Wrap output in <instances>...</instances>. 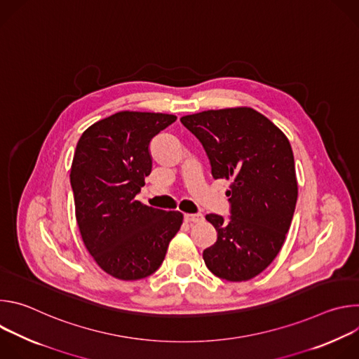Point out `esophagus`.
Masks as SVG:
<instances>
[{
  "mask_svg": "<svg viewBox=\"0 0 359 359\" xmlns=\"http://www.w3.org/2000/svg\"><path fill=\"white\" fill-rule=\"evenodd\" d=\"M184 220L187 222V223H198V222H201L203 220V216L201 215H184Z\"/></svg>",
  "mask_w": 359,
  "mask_h": 359,
  "instance_id": "1",
  "label": "esophagus"
}]
</instances>
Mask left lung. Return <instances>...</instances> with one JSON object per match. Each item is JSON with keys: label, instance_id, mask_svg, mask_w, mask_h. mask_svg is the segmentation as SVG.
<instances>
[{"label": "left lung", "instance_id": "8db88e82", "mask_svg": "<svg viewBox=\"0 0 359 359\" xmlns=\"http://www.w3.org/2000/svg\"><path fill=\"white\" fill-rule=\"evenodd\" d=\"M180 122L206 150L213 177L231 180L230 217L206 216L217 241L203 260L219 278L247 281L273 263L291 226L298 196L291 144L270 119L245 107Z\"/></svg>", "mask_w": 359, "mask_h": 359}]
</instances>
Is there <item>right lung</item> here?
<instances>
[{"instance_id":"obj_1","label":"right lung","mask_w":359,"mask_h":359,"mask_svg":"<svg viewBox=\"0 0 359 359\" xmlns=\"http://www.w3.org/2000/svg\"><path fill=\"white\" fill-rule=\"evenodd\" d=\"M177 118L118 112L89 126L71 166L76 223L96 264L132 281L155 273L183 223L180 212L153 209L136 200L151 172L150 140Z\"/></svg>"}]
</instances>
